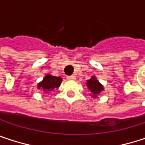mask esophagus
<instances>
[{"mask_svg": "<svg viewBox=\"0 0 145 145\" xmlns=\"http://www.w3.org/2000/svg\"><path fill=\"white\" fill-rule=\"evenodd\" d=\"M67 79L68 80H75V76L72 74V75H70V76H67Z\"/></svg>", "mask_w": 145, "mask_h": 145, "instance_id": "34e87169", "label": "esophagus"}]
</instances>
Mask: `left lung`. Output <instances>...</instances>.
Segmentation results:
<instances>
[{
    "label": "left lung",
    "mask_w": 145,
    "mask_h": 145,
    "mask_svg": "<svg viewBox=\"0 0 145 145\" xmlns=\"http://www.w3.org/2000/svg\"><path fill=\"white\" fill-rule=\"evenodd\" d=\"M86 86L93 94V97H97L99 93L104 90V87L98 81L95 76H92L89 80H88L86 82Z\"/></svg>",
    "instance_id": "8db88e82"
}]
</instances>
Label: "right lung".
I'll list each match as a JSON object with an SVG mask.
<instances>
[{
	"label": "right lung",
	"mask_w": 145,
	"mask_h": 145,
	"mask_svg": "<svg viewBox=\"0 0 145 145\" xmlns=\"http://www.w3.org/2000/svg\"><path fill=\"white\" fill-rule=\"evenodd\" d=\"M61 81L62 79L60 77L53 76L51 74H46L43 80L38 84L37 88L43 89L46 93H47L48 91H52L55 88L59 87Z\"/></svg>",
	"instance_id": "1"
}]
</instances>
